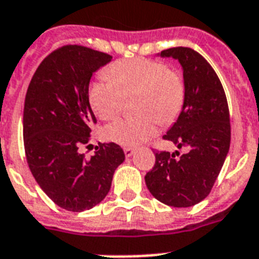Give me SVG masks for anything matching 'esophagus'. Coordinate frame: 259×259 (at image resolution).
Listing matches in <instances>:
<instances>
[{"label": "esophagus", "mask_w": 259, "mask_h": 259, "mask_svg": "<svg viewBox=\"0 0 259 259\" xmlns=\"http://www.w3.org/2000/svg\"><path fill=\"white\" fill-rule=\"evenodd\" d=\"M135 153V149L134 148H124V155L125 157H131L132 155Z\"/></svg>", "instance_id": "1"}]
</instances>
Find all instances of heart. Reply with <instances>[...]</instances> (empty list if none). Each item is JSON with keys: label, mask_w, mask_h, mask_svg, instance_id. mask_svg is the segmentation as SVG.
I'll return each mask as SVG.
<instances>
[{"label": "heart", "mask_w": 259, "mask_h": 259, "mask_svg": "<svg viewBox=\"0 0 259 259\" xmlns=\"http://www.w3.org/2000/svg\"><path fill=\"white\" fill-rule=\"evenodd\" d=\"M106 78L90 86L89 102L102 120H111L121 111L123 99L135 95L136 116L115 120L104 128V138L123 147H138L156 134V121L169 125L185 102V82L165 63L149 58L114 62L106 68Z\"/></svg>", "instance_id": "1"}]
</instances>
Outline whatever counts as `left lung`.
<instances>
[{
    "mask_svg": "<svg viewBox=\"0 0 259 259\" xmlns=\"http://www.w3.org/2000/svg\"><path fill=\"white\" fill-rule=\"evenodd\" d=\"M180 62L185 102L176 123L164 135L187 152H156L155 165L145 175L153 197L175 208L202 201L214 185L230 147V117L225 91L208 61L189 48L160 53Z\"/></svg>",
    "mask_w": 259,
    "mask_h": 259,
    "instance_id": "1",
    "label": "left lung"
}]
</instances>
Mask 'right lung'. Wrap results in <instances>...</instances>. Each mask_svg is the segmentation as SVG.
<instances>
[{"label": "right lung", "instance_id": "1", "mask_svg": "<svg viewBox=\"0 0 259 259\" xmlns=\"http://www.w3.org/2000/svg\"><path fill=\"white\" fill-rule=\"evenodd\" d=\"M111 59L102 51L66 45L45 58L27 89L23 108L27 164L42 191L66 210H89L99 204L125 159L115 143H99L90 159L79 152L96 124L89 102L90 79Z\"/></svg>", "mask_w": 259, "mask_h": 259}]
</instances>
